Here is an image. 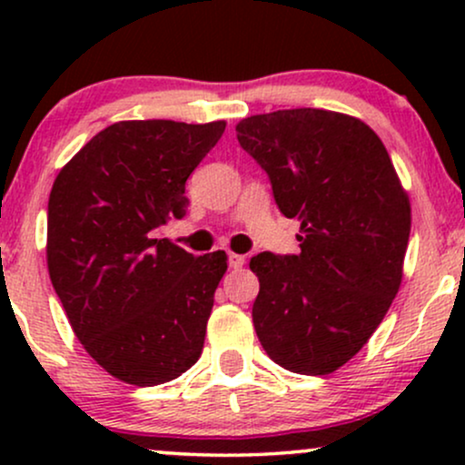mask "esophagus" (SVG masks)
<instances>
[{"instance_id": "1", "label": "esophagus", "mask_w": 465, "mask_h": 465, "mask_svg": "<svg viewBox=\"0 0 465 465\" xmlns=\"http://www.w3.org/2000/svg\"><path fill=\"white\" fill-rule=\"evenodd\" d=\"M227 264L232 266V269H240V266L244 264V258H242V255H238V253H229L227 255Z\"/></svg>"}]
</instances>
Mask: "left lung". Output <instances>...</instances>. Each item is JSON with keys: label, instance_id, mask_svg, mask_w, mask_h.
I'll return each mask as SVG.
<instances>
[{"label": "left lung", "instance_id": "left-lung-1", "mask_svg": "<svg viewBox=\"0 0 465 465\" xmlns=\"http://www.w3.org/2000/svg\"><path fill=\"white\" fill-rule=\"evenodd\" d=\"M238 142L269 174L300 253L251 258L253 325L288 371L323 376L359 351L396 297L411 205L385 143L365 122L323 109L251 115Z\"/></svg>", "mask_w": 465, "mask_h": 465}]
</instances>
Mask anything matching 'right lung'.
<instances>
[{
    "label": "right lung",
    "instance_id": "1",
    "mask_svg": "<svg viewBox=\"0 0 465 465\" xmlns=\"http://www.w3.org/2000/svg\"><path fill=\"white\" fill-rule=\"evenodd\" d=\"M223 131L225 122H117L52 185V286L89 356L129 385L174 381L203 351L225 251L194 258L151 232L185 216V181Z\"/></svg>",
    "mask_w": 465,
    "mask_h": 465
}]
</instances>
